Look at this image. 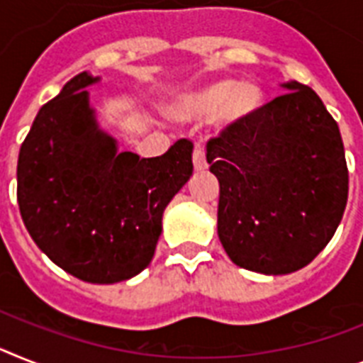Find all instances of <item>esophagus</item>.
<instances>
[{
	"instance_id": "1",
	"label": "esophagus",
	"mask_w": 363,
	"mask_h": 363,
	"mask_svg": "<svg viewBox=\"0 0 363 363\" xmlns=\"http://www.w3.org/2000/svg\"><path fill=\"white\" fill-rule=\"evenodd\" d=\"M193 163H194V170H206L208 169V161H206V154H203V150L200 146H196L193 152Z\"/></svg>"
}]
</instances>
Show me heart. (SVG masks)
Wrapping results in <instances>:
<instances>
[{
  "label": "heart",
  "instance_id": "b5f03b06",
  "mask_svg": "<svg viewBox=\"0 0 363 363\" xmlns=\"http://www.w3.org/2000/svg\"><path fill=\"white\" fill-rule=\"evenodd\" d=\"M263 104V94L254 83L235 85L223 79L184 94L172 107L178 121H206L218 115L224 124H241L257 113Z\"/></svg>",
  "mask_w": 363,
  "mask_h": 363
}]
</instances>
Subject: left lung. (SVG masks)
Listing matches in <instances>:
<instances>
[{
  "label": "left lung",
  "instance_id": "8db88e82",
  "mask_svg": "<svg viewBox=\"0 0 363 363\" xmlns=\"http://www.w3.org/2000/svg\"><path fill=\"white\" fill-rule=\"evenodd\" d=\"M284 86L206 146L220 185L218 239L235 265L263 274L308 265L336 233L349 194L337 122L310 86Z\"/></svg>",
  "mask_w": 363,
  "mask_h": 363
}]
</instances>
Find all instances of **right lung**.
Instances as JSON below:
<instances>
[{"mask_svg":"<svg viewBox=\"0 0 363 363\" xmlns=\"http://www.w3.org/2000/svg\"><path fill=\"white\" fill-rule=\"evenodd\" d=\"M81 72L40 107L18 155V206L27 232L55 265L91 284L148 267L167 203L193 174V143L163 155L116 152L98 130Z\"/></svg>","mask_w":363,"mask_h":363,"instance_id":"add662e5","label":"right lung"}]
</instances>
